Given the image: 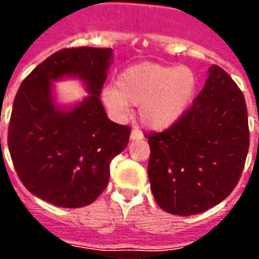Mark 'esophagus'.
Here are the masks:
<instances>
[{"instance_id":"esophagus-1","label":"esophagus","mask_w":259,"mask_h":259,"mask_svg":"<svg viewBox=\"0 0 259 259\" xmlns=\"http://www.w3.org/2000/svg\"><path fill=\"white\" fill-rule=\"evenodd\" d=\"M144 137V134H142V132L140 129H133L132 130V134H130V140L132 141H137V140H141V138Z\"/></svg>"}]
</instances>
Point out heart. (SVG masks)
<instances>
[{
  "label": "heart",
  "instance_id": "obj_1",
  "mask_svg": "<svg viewBox=\"0 0 259 259\" xmlns=\"http://www.w3.org/2000/svg\"><path fill=\"white\" fill-rule=\"evenodd\" d=\"M192 68L140 63L118 75L115 87H106L103 102L113 113L126 114L129 105L140 106V119L152 130H165L185 114L196 94Z\"/></svg>",
  "mask_w": 259,
  "mask_h": 259
}]
</instances>
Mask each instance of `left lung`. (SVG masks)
Masks as SVG:
<instances>
[{
  "instance_id": "obj_1",
  "label": "left lung",
  "mask_w": 259,
  "mask_h": 259,
  "mask_svg": "<svg viewBox=\"0 0 259 259\" xmlns=\"http://www.w3.org/2000/svg\"><path fill=\"white\" fill-rule=\"evenodd\" d=\"M150 189L165 212L195 215L219 204L241 179L250 133L245 97L219 66L179 121L148 136Z\"/></svg>"
}]
</instances>
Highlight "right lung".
<instances>
[{
    "instance_id": "1",
    "label": "right lung",
    "mask_w": 259,
    "mask_h": 259,
    "mask_svg": "<svg viewBox=\"0 0 259 259\" xmlns=\"http://www.w3.org/2000/svg\"><path fill=\"white\" fill-rule=\"evenodd\" d=\"M111 56V48L58 51L16 94L8 132L10 157L25 188L51 204H91L109 183L111 160L129 142V126L110 121L99 98ZM68 76L80 78L90 95L64 109L54 103L52 82Z\"/></svg>"
}]
</instances>
